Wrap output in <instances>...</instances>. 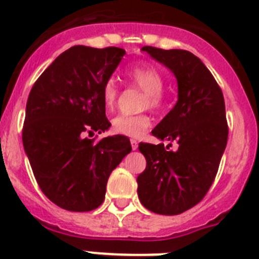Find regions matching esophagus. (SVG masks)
<instances>
[{
  "label": "esophagus",
  "mask_w": 259,
  "mask_h": 259,
  "mask_svg": "<svg viewBox=\"0 0 259 259\" xmlns=\"http://www.w3.org/2000/svg\"><path fill=\"white\" fill-rule=\"evenodd\" d=\"M130 145H132V149L133 150L138 149V141L137 140H130Z\"/></svg>",
  "instance_id": "esophagus-1"
}]
</instances>
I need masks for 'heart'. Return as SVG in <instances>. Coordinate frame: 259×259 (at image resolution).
I'll use <instances>...</instances> for the list:
<instances>
[{
    "label": "heart",
    "instance_id": "heart-1",
    "mask_svg": "<svg viewBox=\"0 0 259 259\" xmlns=\"http://www.w3.org/2000/svg\"><path fill=\"white\" fill-rule=\"evenodd\" d=\"M130 81L145 92L141 101V108L159 109L163 105L162 89L164 87V79L162 73L151 66H134L127 71ZM119 95V85L116 77L106 79L103 85V99L108 108L116 105ZM150 126V118L146 114L134 116H117L113 119V130L118 134L127 137L142 136Z\"/></svg>",
    "mask_w": 259,
    "mask_h": 259
}]
</instances>
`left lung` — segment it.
Masks as SVG:
<instances>
[{
	"instance_id": "1",
	"label": "left lung",
	"mask_w": 259,
	"mask_h": 259,
	"mask_svg": "<svg viewBox=\"0 0 259 259\" xmlns=\"http://www.w3.org/2000/svg\"><path fill=\"white\" fill-rule=\"evenodd\" d=\"M175 75L178 101L154 127L163 143L141 142L146 168L137 178L138 197L158 214L183 213L207 195L228 142V123L221 88L204 63L186 50L142 47ZM172 142L175 152L168 150Z\"/></svg>"
}]
</instances>
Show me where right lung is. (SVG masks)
Segmentation results:
<instances>
[{"label": "right lung", "mask_w": 259, "mask_h": 259, "mask_svg": "<svg viewBox=\"0 0 259 259\" xmlns=\"http://www.w3.org/2000/svg\"><path fill=\"white\" fill-rule=\"evenodd\" d=\"M125 50L73 46L39 76L26 104L25 153L39 187L52 203L72 212L96 209L105 199L112 171L132 151L125 136L95 142L105 132L103 85Z\"/></svg>", "instance_id": "1"}]
</instances>
